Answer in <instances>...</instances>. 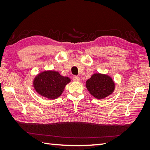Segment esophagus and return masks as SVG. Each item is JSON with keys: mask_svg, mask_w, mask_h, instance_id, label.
<instances>
[{"mask_svg": "<svg viewBox=\"0 0 150 150\" xmlns=\"http://www.w3.org/2000/svg\"><path fill=\"white\" fill-rule=\"evenodd\" d=\"M73 80L74 81H76V82H79L80 78H79V77H78V76H74L73 78Z\"/></svg>", "mask_w": 150, "mask_h": 150, "instance_id": "34e87169", "label": "esophagus"}]
</instances>
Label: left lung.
Instances as JSON below:
<instances>
[{"instance_id": "8db88e82", "label": "left lung", "mask_w": 150, "mask_h": 150, "mask_svg": "<svg viewBox=\"0 0 150 150\" xmlns=\"http://www.w3.org/2000/svg\"><path fill=\"white\" fill-rule=\"evenodd\" d=\"M86 86L93 97L102 99L114 92L115 83L108 74L94 73L86 81Z\"/></svg>"}]
</instances>
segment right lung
<instances>
[{
    "label": "right lung",
    "instance_id": "obj_1",
    "mask_svg": "<svg viewBox=\"0 0 150 150\" xmlns=\"http://www.w3.org/2000/svg\"><path fill=\"white\" fill-rule=\"evenodd\" d=\"M71 82L69 78L61 76L57 71L47 70L40 72L33 80V87L39 95L55 99L63 93L65 86Z\"/></svg>",
    "mask_w": 150,
    "mask_h": 150
}]
</instances>
